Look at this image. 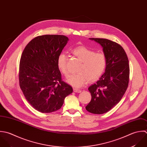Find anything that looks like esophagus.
<instances>
[{
	"mask_svg": "<svg viewBox=\"0 0 147 147\" xmlns=\"http://www.w3.org/2000/svg\"><path fill=\"white\" fill-rule=\"evenodd\" d=\"M73 90L75 92H78V93H80L81 92V90H79V89H78V88H73Z\"/></svg>",
	"mask_w": 147,
	"mask_h": 147,
	"instance_id": "1",
	"label": "esophagus"
}]
</instances>
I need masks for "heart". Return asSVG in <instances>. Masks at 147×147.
Returning <instances> with one entry per match:
<instances>
[{
  "label": "heart",
  "instance_id": "b5f03b06",
  "mask_svg": "<svg viewBox=\"0 0 147 147\" xmlns=\"http://www.w3.org/2000/svg\"><path fill=\"white\" fill-rule=\"evenodd\" d=\"M72 52L82 61V64L78 70L79 72L71 75L67 79V81L70 85L79 88L88 80L93 82L101 76L107 67V58L104 53H96L84 46L76 47ZM67 63V55L63 53L60 54L57 58V66L65 77L69 74Z\"/></svg>",
  "mask_w": 147,
  "mask_h": 147
}]
</instances>
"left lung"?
Listing matches in <instances>:
<instances>
[{
    "label": "left lung",
    "instance_id": "8db88e82",
    "mask_svg": "<svg viewBox=\"0 0 147 147\" xmlns=\"http://www.w3.org/2000/svg\"><path fill=\"white\" fill-rule=\"evenodd\" d=\"M103 48L107 58L105 73L88 90L92 98L86 109L102 114L114 107L123 98L129 83V64L127 55L118 43L106 39L90 38Z\"/></svg>",
    "mask_w": 147,
    "mask_h": 147
}]
</instances>
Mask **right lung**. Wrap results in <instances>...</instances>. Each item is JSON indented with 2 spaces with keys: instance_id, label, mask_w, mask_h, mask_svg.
<instances>
[{
  "instance_id": "obj_1",
  "label": "right lung",
  "mask_w": 147,
  "mask_h": 147,
  "mask_svg": "<svg viewBox=\"0 0 147 147\" xmlns=\"http://www.w3.org/2000/svg\"><path fill=\"white\" fill-rule=\"evenodd\" d=\"M68 40L64 35L38 36L22 52L19 86L28 102L40 112L59 109L65 98L73 92L72 87L62 80L57 66L58 56Z\"/></svg>"
}]
</instances>
